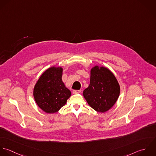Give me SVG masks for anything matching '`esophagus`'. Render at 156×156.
Here are the masks:
<instances>
[{
	"mask_svg": "<svg viewBox=\"0 0 156 156\" xmlns=\"http://www.w3.org/2000/svg\"><path fill=\"white\" fill-rule=\"evenodd\" d=\"M81 92V90H73L72 91V93H73V94H80Z\"/></svg>",
	"mask_w": 156,
	"mask_h": 156,
	"instance_id": "1",
	"label": "esophagus"
}]
</instances>
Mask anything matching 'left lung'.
<instances>
[{
  "label": "left lung",
  "instance_id": "left-lung-1",
  "mask_svg": "<svg viewBox=\"0 0 156 156\" xmlns=\"http://www.w3.org/2000/svg\"><path fill=\"white\" fill-rule=\"evenodd\" d=\"M120 94V86L113 73L108 69L95 66L90 72V82L83 92L89 105L98 112L110 109Z\"/></svg>",
  "mask_w": 156,
  "mask_h": 156
}]
</instances>
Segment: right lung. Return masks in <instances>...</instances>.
I'll return each mask as SVG.
<instances>
[{
	"label": "right lung",
	"instance_id": "add662e5",
	"mask_svg": "<svg viewBox=\"0 0 156 156\" xmlns=\"http://www.w3.org/2000/svg\"><path fill=\"white\" fill-rule=\"evenodd\" d=\"M62 67H52L40 77L34 89V97L38 107L48 113L58 112L63 107L71 92L62 79Z\"/></svg>",
	"mask_w": 156,
	"mask_h": 156
}]
</instances>
